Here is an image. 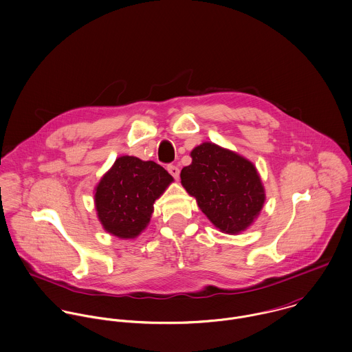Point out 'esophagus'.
<instances>
[{"label": "esophagus", "instance_id": "34e87169", "mask_svg": "<svg viewBox=\"0 0 352 352\" xmlns=\"http://www.w3.org/2000/svg\"><path fill=\"white\" fill-rule=\"evenodd\" d=\"M167 171L177 179L178 177H179V168L177 167V166H174V164H170V166H167Z\"/></svg>", "mask_w": 352, "mask_h": 352}]
</instances>
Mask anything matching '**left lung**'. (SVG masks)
I'll return each mask as SVG.
<instances>
[{
  "label": "left lung",
  "instance_id": "1",
  "mask_svg": "<svg viewBox=\"0 0 352 352\" xmlns=\"http://www.w3.org/2000/svg\"><path fill=\"white\" fill-rule=\"evenodd\" d=\"M192 164L181 171V184L221 232L245 231L265 204V188L255 166L245 157L213 143L190 153Z\"/></svg>",
  "mask_w": 352,
  "mask_h": 352
}]
</instances>
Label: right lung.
Returning <instances> with one entry per match:
<instances>
[{
    "mask_svg": "<svg viewBox=\"0 0 352 352\" xmlns=\"http://www.w3.org/2000/svg\"><path fill=\"white\" fill-rule=\"evenodd\" d=\"M155 162L120 157L96 188L94 202L104 230L120 239H133L148 226L154 202L173 182Z\"/></svg>",
    "mask_w": 352,
    "mask_h": 352,
    "instance_id": "right-lung-1",
    "label": "right lung"
}]
</instances>
